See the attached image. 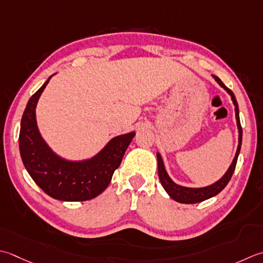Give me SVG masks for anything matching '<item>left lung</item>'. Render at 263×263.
<instances>
[{"mask_svg":"<svg viewBox=\"0 0 263 263\" xmlns=\"http://www.w3.org/2000/svg\"><path fill=\"white\" fill-rule=\"evenodd\" d=\"M214 77V80L218 82V83L223 87V89L228 92V93L231 96V99H233V102L235 105V111H236V120H237V126H238V132H239V139H238V148L237 152H236V155L233 163H231L230 167L228 168V171L226 172L224 176L221 178L219 181H217L213 184H211L209 187H204V188H187V187H182L179 186V184L174 183L170 177L167 176V173L164 168V164L162 161V157L159 154H157V162H158V177H159V181H161L163 188L166 190V193L170 195V197L173 198L174 200H177L179 203H184V204H194V203H199L203 202L205 199H209L211 197L218 195L221 190H222L226 186H227L228 182L230 181L231 177H233V173L235 171L236 167V163H237V158H238V154L240 152V146H241V133H243V130H241L240 126V121H239V110H238V104L237 100H236L235 95L233 93V91L228 89L226 86L222 81H221L218 76L212 75Z\"/></svg>","mask_w":263,"mask_h":263,"instance_id":"obj_1","label":"left lung"}]
</instances>
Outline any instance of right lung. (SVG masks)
<instances>
[{
	"label": "right lung",
	"instance_id": "right-lung-1",
	"mask_svg": "<svg viewBox=\"0 0 263 263\" xmlns=\"http://www.w3.org/2000/svg\"><path fill=\"white\" fill-rule=\"evenodd\" d=\"M50 79L30 97L25 108L19 133L20 156L29 176L49 196L66 202L92 199L110 183L136 133L111 139L97 156L84 162H68L57 156L43 141L35 118L36 104Z\"/></svg>",
	"mask_w": 263,
	"mask_h": 263
}]
</instances>
